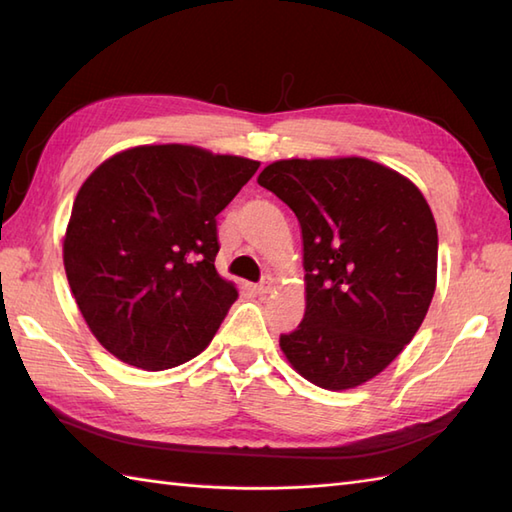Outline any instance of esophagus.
Returning a JSON list of instances; mask_svg holds the SVG:
<instances>
[{
    "label": "esophagus",
    "mask_w": 512,
    "mask_h": 512,
    "mask_svg": "<svg viewBox=\"0 0 512 512\" xmlns=\"http://www.w3.org/2000/svg\"><path fill=\"white\" fill-rule=\"evenodd\" d=\"M270 290H273V279H270V277H266L264 281H262V284H257L255 286V292H257V295L259 297H264V295H268V292Z\"/></svg>",
    "instance_id": "obj_1"
}]
</instances>
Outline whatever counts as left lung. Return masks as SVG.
<instances>
[{"instance_id": "1", "label": "left lung", "mask_w": 512, "mask_h": 512, "mask_svg": "<svg viewBox=\"0 0 512 512\" xmlns=\"http://www.w3.org/2000/svg\"><path fill=\"white\" fill-rule=\"evenodd\" d=\"M257 182L295 211L306 314L281 334L288 363L341 391L378 376L416 336L436 292L438 228L420 189L380 162L277 160Z\"/></svg>"}]
</instances>
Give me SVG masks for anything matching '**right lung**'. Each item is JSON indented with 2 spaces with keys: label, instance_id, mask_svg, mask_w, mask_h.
<instances>
[{
  "label": "right lung",
  "instance_id": "1",
  "mask_svg": "<svg viewBox=\"0 0 512 512\" xmlns=\"http://www.w3.org/2000/svg\"><path fill=\"white\" fill-rule=\"evenodd\" d=\"M257 169L195 145H140L81 184L63 266L90 332L118 361L160 372L211 343L237 299L215 270V217Z\"/></svg>",
  "mask_w": 512,
  "mask_h": 512
}]
</instances>
